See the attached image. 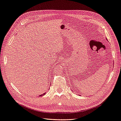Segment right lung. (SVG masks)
<instances>
[{"label":"right lung","mask_w":121,"mask_h":121,"mask_svg":"<svg viewBox=\"0 0 121 121\" xmlns=\"http://www.w3.org/2000/svg\"><path fill=\"white\" fill-rule=\"evenodd\" d=\"M45 93H43V94H42V95H40V96H41V95H44V94H45Z\"/></svg>","instance_id":"right-lung-1"}]
</instances>
